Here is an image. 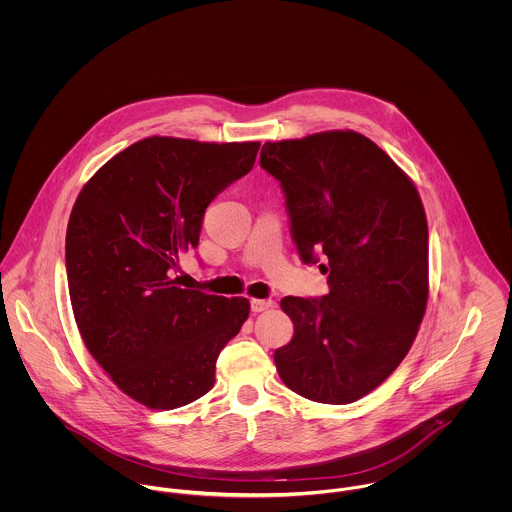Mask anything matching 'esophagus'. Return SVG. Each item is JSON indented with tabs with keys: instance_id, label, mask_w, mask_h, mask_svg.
<instances>
[{
	"instance_id": "34e87169",
	"label": "esophagus",
	"mask_w": 512,
	"mask_h": 512,
	"mask_svg": "<svg viewBox=\"0 0 512 512\" xmlns=\"http://www.w3.org/2000/svg\"><path fill=\"white\" fill-rule=\"evenodd\" d=\"M274 305H276V303H274L272 299H252V301H250V307H252L254 313L266 311V309H270V307H274Z\"/></svg>"
}]
</instances>
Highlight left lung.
<instances>
[{"label": "left lung", "mask_w": 512, "mask_h": 512, "mask_svg": "<svg viewBox=\"0 0 512 512\" xmlns=\"http://www.w3.org/2000/svg\"><path fill=\"white\" fill-rule=\"evenodd\" d=\"M305 264L319 253L329 293L284 297L293 339L274 353L284 384L351 404L408 355L428 305V220L412 179L363 134L331 130L266 142Z\"/></svg>", "instance_id": "obj_1"}]
</instances>
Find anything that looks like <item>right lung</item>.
<instances>
[{"instance_id": "1", "label": "right lung", "mask_w": 512, "mask_h": 512, "mask_svg": "<svg viewBox=\"0 0 512 512\" xmlns=\"http://www.w3.org/2000/svg\"><path fill=\"white\" fill-rule=\"evenodd\" d=\"M258 149L153 136L116 153L76 197L65 246L74 319L94 361L146 408L205 396L220 351L248 319L246 297L183 290L171 274L197 248L211 201L252 169Z\"/></svg>"}]
</instances>
